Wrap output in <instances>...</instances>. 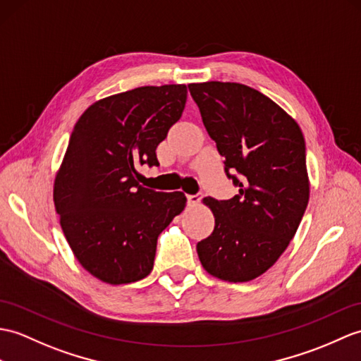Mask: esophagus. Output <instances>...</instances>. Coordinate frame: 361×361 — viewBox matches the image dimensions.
<instances>
[{
  "label": "esophagus",
  "mask_w": 361,
  "mask_h": 361,
  "mask_svg": "<svg viewBox=\"0 0 361 361\" xmlns=\"http://www.w3.org/2000/svg\"><path fill=\"white\" fill-rule=\"evenodd\" d=\"M201 198H203V195L201 194H195V195H188V204L189 206H197L200 201H201Z\"/></svg>",
  "instance_id": "1"
}]
</instances>
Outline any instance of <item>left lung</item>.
<instances>
[{"label": "left lung", "instance_id": "8db88e82", "mask_svg": "<svg viewBox=\"0 0 361 361\" xmlns=\"http://www.w3.org/2000/svg\"><path fill=\"white\" fill-rule=\"evenodd\" d=\"M188 87L224 157L226 175L238 188L231 200L203 198L215 228L198 241V258L216 279L250 281L286 250L306 211L303 133L289 114L249 86L207 81Z\"/></svg>", "mask_w": 361, "mask_h": 361}]
</instances>
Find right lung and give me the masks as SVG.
I'll return each mask as SVG.
<instances>
[{"mask_svg":"<svg viewBox=\"0 0 361 361\" xmlns=\"http://www.w3.org/2000/svg\"><path fill=\"white\" fill-rule=\"evenodd\" d=\"M184 85L145 86L98 99L75 124L54 183L64 237L85 269L109 284L145 279L158 235L183 212V192L140 186L138 164L181 118Z\"/></svg>","mask_w":361,"mask_h":361,"instance_id":"add662e5","label":"right lung"}]
</instances>
